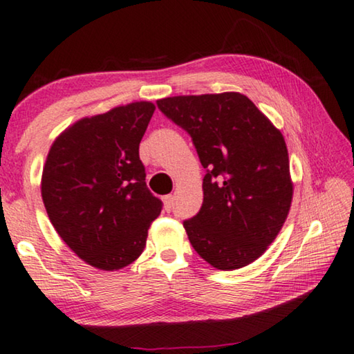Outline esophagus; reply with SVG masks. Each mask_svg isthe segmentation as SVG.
I'll return each mask as SVG.
<instances>
[{"instance_id":"obj_1","label":"esophagus","mask_w":354,"mask_h":354,"mask_svg":"<svg viewBox=\"0 0 354 354\" xmlns=\"http://www.w3.org/2000/svg\"><path fill=\"white\" fill-rule=\"evenodd\" d=\"M173 205H175V197H173V195H165V197H164L165 211H171Z\"/></svg>"}]
</instances>
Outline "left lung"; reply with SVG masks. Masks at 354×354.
Segmentation results:
<instances>
[{"instance_id":"obj_1","label":"left lung","mask_w":354,"mask_h":354,"mask_svg":"<svg viewBox=\"0 0 354 354\" xmlns=\"http://www.w3.org/2000/svg\"><path fill=\"white\" fill-rule=\"evenodd\" d=\"M157 106L189 133L206 168L203 205L183 223L190 244L217 269L250 265L276 239L293 198L283 136L239 93L165 97Z\"/></svg>"}]
</instances>
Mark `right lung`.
<instances>
[{"label":"right lung","instance_id":"right-lung-1","mask_svg":"<svg viewBox=\"0 0 354 354\" xmlns=\"http://www.w3.org/2000/svg\"><path fill=\"white\" fill-rule=\"evenodd\" d=\"M154 110L151 102H132L83 118L48 151L41 192L50 222L97 269L115 271L136 261L162 211L138 156Z\"/></svg>","mask_w":354,"mask_h":354}]
</instances>
